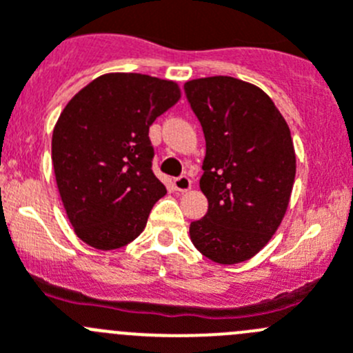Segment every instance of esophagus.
<instances>
[{"label":"esophagus","instance_id":"1","mask_svg":"<svg viewBox=\"0 0 353 353\" xmlns=\"http://www.w3.org/2000/svg\"><path fill=\"white\" fill-rule=\"evenodd\" d=\"M174 189L179 190V192H189L192 189V180L189 176H179V179H174Z\"/></svg>","mask_w":353,"mask_h":353}]
</instances>
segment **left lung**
Here are the masks:
<instances>
[{
  "instance_id": "1",
  "label": "left lung",
  "mask_w": 353,
  "mask_h": 353,
  "mask_svg": "<svg viewBox=\"0 0 353 353\" xmlns=\"http://www.w3.org/2000/svg\"><path fill=\"white\" fill-rule=\"evenodd\" d=\"M206 140L199 187L208 213L190 241L220 265L253 258L286 214L296 174L290 126L270 97L230 76L185 83Z\"/></svg>"
}]
</instances>
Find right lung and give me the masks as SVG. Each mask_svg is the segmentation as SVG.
<instances>
[{
	"label": "right lung",
	"mask_w": 353,
	"mask_h": 353,
	"mask_svg": "<svg viewBox=\"0 0 353 353\" xmlns=\"http://www.w3.org/2000/svg\"><path fill=\"white\" fill-rule=\"evenodd\" d=\"M180 86L137 72L99 76L53 128L57 187L74 232L95 250L132 243L166 187L152 171L150 124L179 102Z\"/></svg>",
	"instance_id": "obj_1"
}]
</instances>
